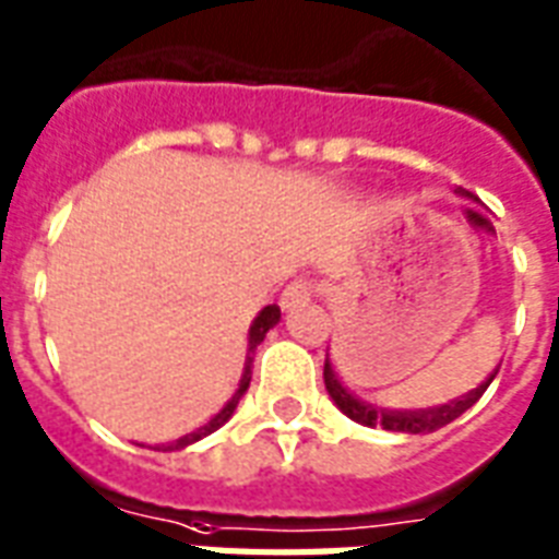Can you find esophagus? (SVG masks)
Listing matches in <instances>:
<instances>
[{"instance_id": "esophagus-1", "label": "esophagus", "mask_w": 559, "mask_h": 559, "mask_svg": "<svg viewBox=\"0 0 559 559\" xmlns=\"http://www.w3.org/2000/svg\"><path fill=\"white\" fill-rule=\"evenodd\" d=\"M319 293V284L313 278H296L289 281L287 289H284V296H281V305L284 308H296V305H305L310 298Z\"/></svg>"}]
</instances>
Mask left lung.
I'll use <instances>...</instances> for the list:
<instances>
[{
	"instance_id": "1",
	"label": "left lung",
	"mask_w": 559,
	"mask_h": 559,
	"mask_svg": "<svg viewBox=\"0 0 559 559\" xmlns=\"http://www.w3.org/2000/svg\"><path fill=\"white\" fill-rule=\"evenodd\" d=\"M498 372V369H496ZM496 372L489 374L487 381L480 383L478 390H472L468 395L457 399V402L442 404V407H431V411H381V407H374V404H366L360 399L348 393L346 386L340 383V378L331 369V360H325V390L328 395L334 399V404L340 411L346 413L348 419L360 421V425H369V428H386V431H402V433H431L440 431L442 425H449L460 416V413H466L472 404L478 402L484 390H487Z\"/></svg>"
}]
</instances>
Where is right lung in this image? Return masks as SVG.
I'll use <instances>...</instances> for the list:
<instances>
[{
  "label": "right lung",
  "mask_w": 559,
  "mask_h": 559,
  "mask_svg": "<svg viewBox=\"0 0 559 559\" xmlns=\"http://www.w3.org/2000/svg\"><path fill=\"white\" fill-rule=\"evenodd\" d=\"M278 319H281V308H278V305H266V308H263L261 313H258V319L251 322V331H249V355H246V369H242L240 390L234 393L231 402L225 404L223 411L216 413V416H213V419L207 421L204 428H199V431H193V433H187V437H181V440H176V442H169V445H157L155 451H176V449H185V445H190V442H195V440H202V437H207V433H213V431H216V428H223L225 421L231 419L234 411H237V404H240L242 393L249 390L251 364H254V348L261 346L263 336H266V331H270V328L278 325Z\"/></svg>",
  "instance_id": "add662e5"
}]
</instances>
